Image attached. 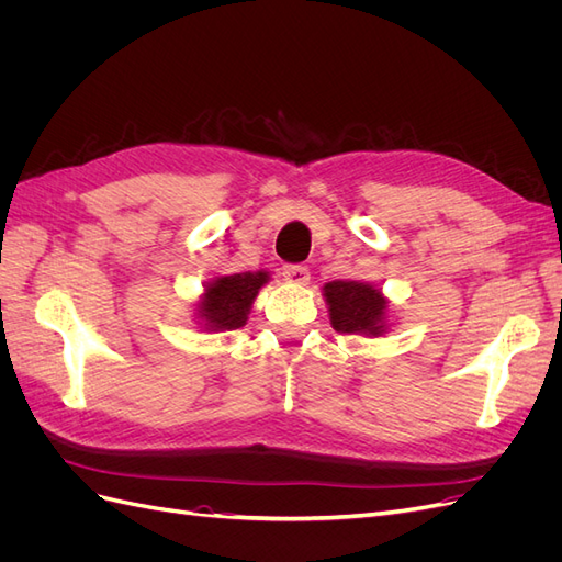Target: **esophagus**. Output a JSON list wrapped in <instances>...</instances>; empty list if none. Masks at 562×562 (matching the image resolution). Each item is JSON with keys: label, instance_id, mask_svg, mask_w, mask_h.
Here are the masks:
<instances>
[{"label": "esophagus", "instance_id": "34e87169", "mask_svg": "<svg viewBox=\"0 0 562 562\" xmlns=\"http://www.w3.org/2000/svg\"><path fill=\"white\" fill-rule=\"evenodd\" d=\"M281 274L288 283H293V285H304L310 281V269L304 265H283Z\"/></svg>", "mask_w": 562, "mask_h": 562}]
</instances>
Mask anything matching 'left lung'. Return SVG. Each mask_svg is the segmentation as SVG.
Segmentation results:
<instances>
[{
  "instance_id": "8db88e82",
  "label": "left lung",
  "mask_w": 562,
  "mask_h": 562,
  "mask_svg": "<svg viewBox=\"0 0 562 562\" xmlns=\"http://www.w3.org/2000/svg\"><path fill=\"white\" fill-rule=\"evenodd\" d=\"M323 293L337 333H382L386 302L375 288L359 281H333L323 288Z\"/></svg>"
}]
</instances>
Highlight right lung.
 <instances>
[{"instance_id": "obj_1", "label": "right lung", "mask_w": 562, "mask_h": 562, "mask_svg": "<svg viewBox=\"0 0 562 562\" xmlns=\"http://www.w3.org/2000/svg\"><path fill=\"white\" fill-rule=\"evenodd\" d=\"M267 279L269 277L265 271H244V274L217 279L206 288V300L201 302V316L211 323V328H241L255 295H258Z\"/></svg>"}]
</instances>
